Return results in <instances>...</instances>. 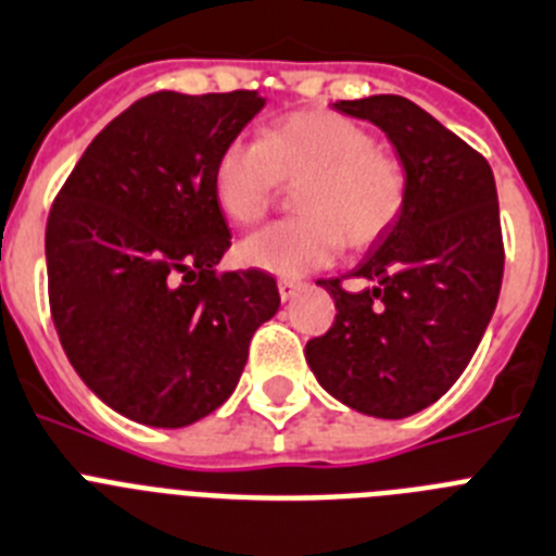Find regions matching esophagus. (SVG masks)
Returning a JSON list of instances; mask_svg holds the SVG:
<instances>
[{
  "label": "esophagus",
  "mask_w": 556,
  "mask_h": 556,
  "mask_svg": "<svg viewBox=\"0 0 556 556\" xmlns=\"http://www.w3.org/2000/svg\"><path fill=\"white\" fill-rule=\"evenodd\" d=\"M277 288H279V296H282V302H288V299L296 296L299 288H302V285H299L296 279H279Z\"/></svg>",
  "instance_id": "esophagus-1"
}]
</instances>
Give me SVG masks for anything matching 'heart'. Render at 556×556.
<instances>
[{
    "label": "heart",
    "instance_id": "obj_1",
    "mask_svg": "<svg viewBox=\"0 0 556 556\" xmlns=\"http://www.w3.org/2000/svg\"><path fill=\"white\" fill-rule=\"evenodd\" d=\"M282 181L299 185L293 206L302 215L240 243L245 265L279 277L332 263L341 243H378L408 201L405 164L336 111H296L268 125L263 139H231L212 167L215 204L240 226L263 218Z\"/></svg>",
    "mask_w": 556,
    "mask_h": 556
}]
</instances>
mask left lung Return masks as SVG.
I'll list each match as a JSON object with an SVG mask.
<instances>
[{"instance_id": "left-lung-1", "label": "left lung", "mask_w": 556, "mask_h": 556, "mask_svg": "<svg viewBox=\"0 0 556 556\" xmlns=\"http://www.w3.org/2000/svg\"><path fill=\"white\" fill-rule=\"evenodd\" d=\"M336 109L392 139L408 173V201L350 274L366 288L318 282L338 313L305 355L336 400L369 417L403 419L456 383L498 305V192L486 159L412 100L375 94L338 100Z\"/></svg>"}]
</instances>
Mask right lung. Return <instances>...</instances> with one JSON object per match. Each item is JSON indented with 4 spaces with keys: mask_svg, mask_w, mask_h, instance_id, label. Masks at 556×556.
Masks as SVG:
<instances>
[{
    "mask_svg": "<svg viewBox=\"0 0 556 556\" xmlns=\"http://www.w3.org/2000/svg\"><path fill=\"white\" fill-rule=\"evenodd\" d=\"M265 100L156 91L84 151L47 220V285L61 346L105 405L185 428L229 400L249 341L279 311L271 274H218L231 231L212 167Z\"/></svg>",
    "mask_w": 556,
    "mask_h": 556,
    "instance_id": "obj_1",
    "label": "right lung"
}]
</instances>
